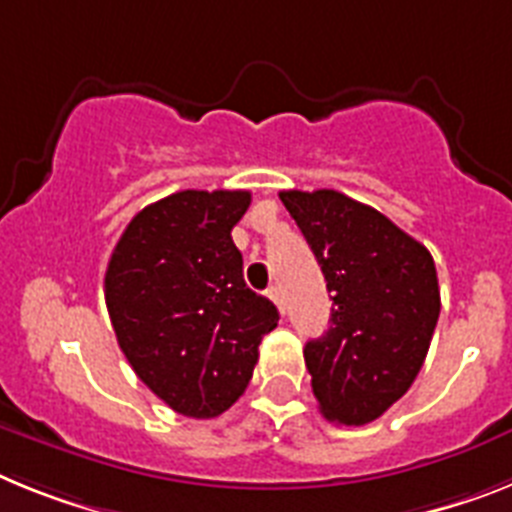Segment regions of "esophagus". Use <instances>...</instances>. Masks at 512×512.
Masks as SVG:
<instances>
[{
  "label": "esophagus",
  "mask_w": 512,
  "mask_h": 512,
  "mask_svg": "<svg viewBox=\"0 0 512 512\" xmlns=\"http://www.w3.org/2000/svg\"><path fill=\"white\" fill-rule=\"evenodd\" d=\"M268 296H270V299H273V304L275 306H278V311H281V314H283V311H286V306H283V296H281V291H278V288H270V291H268Z\"/></svg>",
  "instance_id": "esophagus-1"
}]
</instances>
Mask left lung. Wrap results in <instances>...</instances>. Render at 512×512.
<instances>
[{"label": "left lung", "instance_id": "left-lung-1", "mask_svg": "<svg viewBox=\"0 0 512 512\" xmlns=\"http://www.w3.org/2000/svg\"><path fill=\"white\" fill-rule=\"evenodd\" d=\"M327 281L330 330L304 348L327 420L366 425L402 399L433 340L441 291L430 252L337 190H283Z\"/></svg>", "mask_w": 512, "mask_h": 512}]
</instances>
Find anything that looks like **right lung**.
I'll return each mask as SVG.
<instances>
[{"instance_id": "1", "label": "right lung", "mask_w": 512, "mask_h": 512, "mask_svg": "<svg viewBox=\"0 0 512 512\" xmlns=\"http://www.w3.org/2000/svg\"><path fill=\"white\" fill-rule=\"evenodd\" d=\"M247 190H180L139 211L105 270V304L123 355L172 410L195 420L244 394L278 309L250 291L231 229Z\"/></svg>"}]
</instances>
